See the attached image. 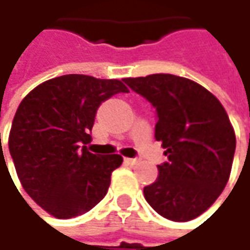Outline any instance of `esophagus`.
<instances>
[{"label":"esophagus","mask_w":250,"mask_h":250,"mask_svg":"<svg viewBox=\"0 0 250 250\" xmlns=\"http://www.w3.org/2000/svg\"><path fill=\"white\" fill-rule=\"evenodd\" d=\"M125 162L128 165H136L139 162V159H136V158H125Z\"/></svg>","instance_id":"esophagus-1"}]
</instances>
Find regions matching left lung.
<instances>
[{"label": "left lung", "mask_w": 250, "mask_h": 250, "mask_svg": "<svg viewBox=\"0 0 250 250\" xmlns=\"http://www.w3.org/2000/svg\"><path fill=\"white\" fill-rule=\"evenodd\" d=\"M124 82L155 108V139L167 162L145 199L164 218L187 222L202 215L228 184L236 138L222 104L193 81L153 74Z\"/></svg>", "instance_id": "left-lung-1"}]
</instances>
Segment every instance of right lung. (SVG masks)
<instances>
[{
  "instance_id": "1",
  "label": "right lung",
  "mask_w": 250,
  "mask_h": 250,
  "mask_svg": "<svg viewBox=\"0 0 250 250\" xmlns=\"http://www.w3.org/2000/svg\"><path fill=\"white\" fill-rule=\"evenodd\" d=\"M119 92H128L122 81L71 74L38 85L20 104L9 153L25 192L52 216H80L106 195L122 156L85 145L101 104Z\"/></svg>"
}]
</instances>
